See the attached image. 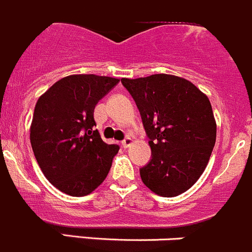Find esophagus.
I'll list each match as a JSON object with an SVG mask.
<instances>
[{"label": "esophagus", "mask_w": 252, "mask_h": 252, "mask_svg": "<svg viewBox=\"0 0 252 252\" xmlns=\"http://www.w3.org/2000/svg\"><path fill=\"white\" fill-rule=\"evenodd\" d=\"M132 143H133V139H132L131 137H126V138L121 142V144H123L124 148H128Z\"/></svg>", "instance_id": "esophagus-1"}]
</instances>
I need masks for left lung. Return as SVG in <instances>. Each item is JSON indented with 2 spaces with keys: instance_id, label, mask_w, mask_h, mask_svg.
Wrapping results in <instances>:
<instances>
[{
  "instance_id": "8db88e82",
  "label": "left lung",
  "mask_w": 252,
  "mask_h": 252,
  "mask_svg": "<svg viewBox=\"0 0 252 252\" xmlns=\"http://www.w3.org/2000/svg\"><path fill=\"white\" fill-rule=\"evenodd\" d=\"M141 114L152 159L139 169L144 185L163 197L188 191L207 166L217 125L207 95L171 74L123 78Z\"/></svg>"
}]
</instances>
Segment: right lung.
<instances>
[{
	"instance_id": "right-lung-1",
	"label": "right lung",
	"mask_w": 252,
	"mask_h": 252,
	"mask_svg": "<svg viewBox=\"0 0 252 252\" xmlns=\"http://www.w3.org/2000/svg\"><path fill=\"white\" fill-rule=\"evenodd\" d=\"M118 78L72 74L57 81L38 99L31 143L45 178L74 197L93 192L108 175L118 144L101 139L94 108Z\"/></svg>"
}]
</instances>
